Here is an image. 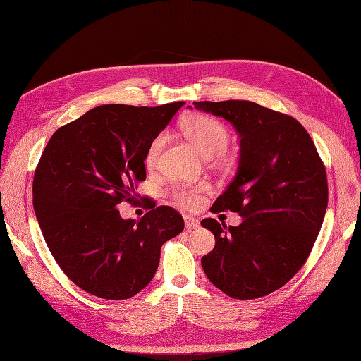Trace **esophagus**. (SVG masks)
<instances>
[{
  "label": "esophagus",
  "instance_id": "34e87169",
  "mask_svg": "<svg viewBox=\"0 0 361 361\" xmlns=\"http://www.w3.org/2000/svg\"><path fill=\"white\" fill-rule=\"evenodd\" d=\"M183 220H185V227H187V231H192V228L200 227V221L191 215H185Z\"/></svg>",
  "mask_w": 361,
  "mask_h": 361
}]
</instances>
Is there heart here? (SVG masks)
<instances>
[{"mask_svg": "<svg viewBox=\"0 0 361 361\" xmlns=\"http://www.w3.org/2000/svg\"><path fill=\"white\" fill-rule=\"evenodd\" d=\"M182 130L202 152V155L207 158L221 155L227 149L228 141H231V133H228L227 126L211 116H194L188 118L182 125ZM162 143V137H157L150 143L145 158L149 167L157 162ZM209 185L204 182L197 185H176L171 188V199L185 209H194L203 203L204 194L209 192Z\"/></svg>", "mask_w": 361, "mask_h": 361, "instance_id": "b5f03b06", "label": "heart"}]
</instances>
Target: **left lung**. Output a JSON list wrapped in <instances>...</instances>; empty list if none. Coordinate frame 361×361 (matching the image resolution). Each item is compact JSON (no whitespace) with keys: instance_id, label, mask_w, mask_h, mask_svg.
I'll return each mask as SVG.
<instances>
[{"instance_id":"1","label":"left lung","mask_w":361,"mask_h":361,"mask_svg":"<svg viewBox=\"0 0 361 361\" xmlns=\"http://www.w3.org/2000/svg\"><path fill=\"white\" fill-rule=\"evenodd\" d=\"M231 122L241 135L235 179L212 212H238L233 227L204 218L215 247L202 257L214 286L236 300L280 289L307 260L329 204L324 162L307 130L292 116L250 101L192 102Z\"/></svg>"}]
</instances>
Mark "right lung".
Returning a JSON list of instances; mask_svg holds the SVG:
<instances>
[{
	"label": "right lung",
	"instance_id": "add662e5",
	"mask_svg": "<svg viewBox=\"0 0 361 361\" xmlns=\"http://www.w3.org/2000/svg\"><path fill=\"white\" fill-rule=\"evenodd\" d=\"M185 102L159 106L101 105L59 128L32 179V206L51 255L71 281L105 300L145 289L161 247L183 231L182 215L150 204L123 220L117 204H137L146 152Z\"/></svg>",
	"mask_w": 361,
	"mask_h": 361
}]
</instances>
